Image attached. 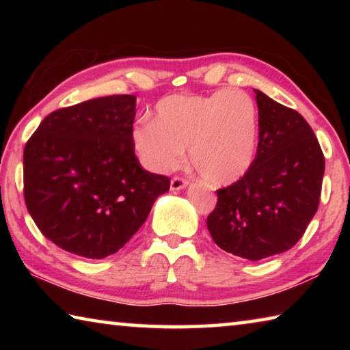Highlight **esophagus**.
<instances>
[{"label": "esophagus", "mask_w": 350, "mask_h": 350, "mask_svg": "<svg viewBox=\"0 0 350 350\" xmlns=\"http://www.w3.org/2000/svg\"><path fill=\"white\" fill-rule=\"evenodd\" d=\"M187 179H183V177H179V176H174L173 179H171V189L173 191H179V189L185 188L187 187Z\"/></svg>", "instance_id": "34e87169"}]
</instances>
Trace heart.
Segmentation results:
<instances>
[{
	"instance_id": "obj_1",
	"label": "heart",
	"mask_w": 350,
	"mask_h": 350,
	"mask_svg": "<svg viewBox=\"0 0 350 350\" xmlns=\"http://www.w3.org/2000/svg\"><path fill=\"white\" fill-rule=\"evenodd\" d=\"M259 135L254 100L239 90L211 96L173 94L154 109V120L134 126L131 139L148 170L168 173L189 161L199 176L215 185L239 180L253 165Z\"/></svg>"
}]
</instances>
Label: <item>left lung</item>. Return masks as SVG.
<instances>
[{
	"label": "left lung",
	"mask_w": 350,
	"mask_h": 350,
	"mask_svg": "<svg viewBox=\"0 0 350 350\" xmlns=\"http://www.w3.org/2000/svg\"><path fill=\"white\" fill-rule=\"evenodd\" d=\"M256 92L259 142L250 170L217 189L206 227L222 250L259 260L292 248L315 216L324 154L306 118Z\"/></svg>",
	"instance_id": "left-lung-1"
}]
</instances>
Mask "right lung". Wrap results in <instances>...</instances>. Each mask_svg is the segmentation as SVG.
<instances>
[{
    "label": "right lung",
    "instance_id": "add662e5",
    "mask_svg": "<svg viewBox=\"0 0 350 350\" xmlns=\"http://www.w3.org/2000/svg\"><path fill=\"white\" fill-rule=\"evenodd\" d=\"M135 96H109L51 112L25 146V200L40 232L83 258L116 253L170 189L142 168L133 145Z\"/></svg>",
    "mask_w": 350,
    "mask_h": 350
}]
</instances>
